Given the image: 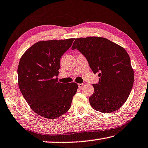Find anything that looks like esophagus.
<instances>
[{
	"label": "esophagus",
	"instance_id": "esophagus-1",
	"mask_svg": "<svg viewBox=\"0 0 148 148\" xmlns=\"http://www.w3.org/2000/svg\"><path fill=\"white\" fill-rule=\"evenodd\" d=\"M83 85H84L83 83H79V84H78V87H79V88H81V87L83 86Z\"/></svg>",
	"mask_w": 148,
	"mask_h": 148
}]
</instances>
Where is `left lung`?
<instances>
[{
    "label": "left lung",
    "mask_w": 148,
    "mask_h": 148,
    "mask_svg": "<svg viewBox=\"0 0 148 148\" xmlns=\"http://www.w3.org/2000/svg\"><path fill=\"white\" fill-rule=\"evenodd\" d=\"M71 49L85 57L99 81L93 84L89 97L92 107L103 113L119 110L126 101L133 87L134 74L130 58L123 47L101 37L77 38Z\"/></svg>",
    "instance_id": "obj_1"
}]
</instances>
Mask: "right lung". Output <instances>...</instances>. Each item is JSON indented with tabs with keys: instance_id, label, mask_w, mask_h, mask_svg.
<instances>
[{
	"instance_id": "add662e5",
	"label": "right lung",
	"mask_w": 148,
	"mask_h": 148,
	"mask_svg": "<svg viewBox=\"0 0 148 148\" xmlns=\"http://www.w3.org/2000/svg\"><path fill=\"white\" fill-rule=\"evenodd\" d=\"M74 38L41 41L27 50L18 67L20 91L31 108L41 116L56 119L69 110L78 85L58 81L60 59Z\"/></svg>"
}]
</instances>
